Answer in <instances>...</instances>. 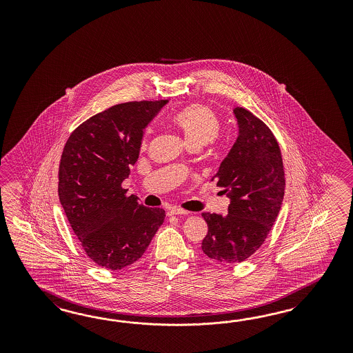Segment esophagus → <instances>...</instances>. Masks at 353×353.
<instances>
[{
    "mask_svg": "<svg viewBox=\"0 0 353 353\" xmlns=\"http://www.w3.org/2000/svg\"><path fill=\"white\" fill-rule=\"evenodd\" d=\"M167 214L172 216V214H189L190 212H189V211H185V210H182V208H179V207H172V208H170V210L167 211Z\"/></svg>",
    "mask_w": 353,
    "mask_h": 353,
    "instance_id": "esophagus-1",
    "label": "esophagus"
}]
</instances>
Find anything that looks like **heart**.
<instances>
[{"mask_svg": "<svg viewBox=\"0 0 353 353\" xmlns=\"http://www.w3.org/2000/svg\"><path fill=\"white\" fill-rule=\"evenodd\" d=\"M172 123L180 129L189 148L203 146L212 142L220 133L221 121L212 107L204 103H190L179 110ZM148 143V133L142 136V145Z\"/></svg>", "mask_w": 353, "mask_h": 353, "instance_id": "heart-1", "label": "heart"}]
</instances>
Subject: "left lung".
Listing matches in <instances>:
<instances>
[{
  "label": "left lung",
  "instance_id": "1",
  "mask_svg": "<svg viewBox=\"0 0 353 353\" xmlns=\"http://www.w3.org/2000/svg\"><path fill=\"white\" fill-rule=\"evenodd\" d=\"M239 136L214 176L230 198L228 214L203 212L208 232L202 250L210 259L238 264L264 243L285 195V170L277 139L267 124L235 107Z\"/></svg>",
  "mask_w": 353,
  "mask_h": 353
}]
</instances>
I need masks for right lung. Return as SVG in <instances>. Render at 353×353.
<instances>
[{
    "instance_id": "add662e5",
    "label": "right lung",
    "mask_w": 353,
    "mask_h": 353,
    "mask_svg": "<svg viewBox=\"0 0 353 353\" xmlns=\"http://www.w3.org/2000/svg\"><path fill=\"white\" fill-rule=\"evenodd\" d=\"M168 101L119 103L81 123L64 145L58 195L74 233L97 265L137 261L164 221L121 186L139 159L143 129Z\"/></svg>"
}]
</instances>
